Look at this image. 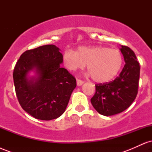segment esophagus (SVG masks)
Returning <instances> with one entry per match:
<instances>
[{
	"mask_svg": "<svg viewBox=\"0 0 152 152\" xmlns=\"http://www.w3.org/2000/svg\"><path fill=\"white\" fill-rule=\"evenodd\" d=\"M76 83H77L78 86H81V85L83 84L84 82H83V81H82V80L78 79V78H77V79H76Z\"/></svg>",
	"mask_w": 152,
	"mask_h": 152,
	"instance_id": "obj_1",
	"label": "esophagus"
}]
</instances>
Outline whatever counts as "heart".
I'll return each instance as SVG.
<instances>
[{"instance_id": "obj_1", "label": "heart", "mask_w": 152, "mask_h": 152, "mask_svg": "<svg viewBox=\"0 0 152 152\" xmlns=\"http://www.w3.org/2000/svg\"><path fill=\"white\" fill-rule=\"evenodd\" d=\"M63 61L70 71L83 69L87 64L92 79L102 83L111 81L123 64L119 50L106 46H81L76 52L66 50L63 54Z\"/></svg>"}]
</instances>
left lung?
<instances>
[{
    "instance_id": "left-lung-1",
    "label": "left lung",
    "mask_w": 152,
    "mask_h": 152,
    "mask_svg": "<svg viewBox=\"0 0 152 152\" xmlns=\"http://www.w3.org/2000/svg\"><path fill=\"white\" fill-rule=\"evenodd\" d=\"M125 65L114 81L95 85L96 92L91 99L94 108L100 114L112 116L128 109L137 97L140 66L129 47L121 46Z\"/></svg>"
}]
</instances>
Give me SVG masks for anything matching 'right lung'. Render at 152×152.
Returning a JSON list of instances; mask_svg holds the SVG:
<instances>
[{"label": "right lung", "mask_w": 152, "mask_h": 152, "mask_svg": "<svg viewBox=\"0 0 152 152\" xmlns=\"http://www.w3.org/2000/svg\"><path fill=\"white\" fill-rule=\"evenodd\" d=\"M63 55L54 45L26 50L13 70L15 94L22 109L40 120L57 118L69 104L76 80L61 68ZM36 69L38 78L28 80L29 71Z\"/></svg>", "instance_id": "add662e5"}]
</instances>
